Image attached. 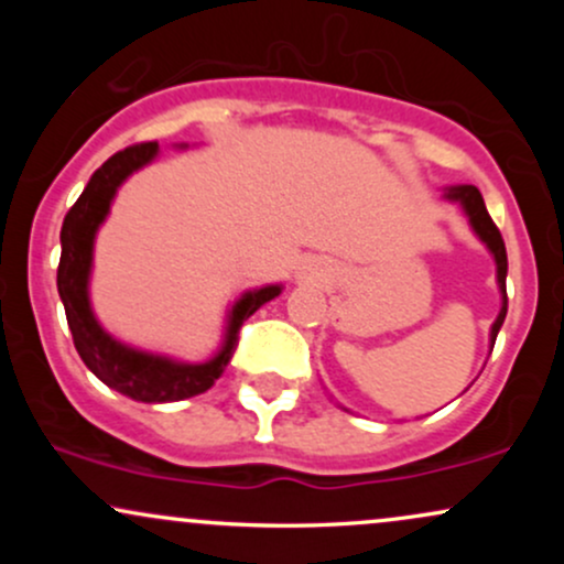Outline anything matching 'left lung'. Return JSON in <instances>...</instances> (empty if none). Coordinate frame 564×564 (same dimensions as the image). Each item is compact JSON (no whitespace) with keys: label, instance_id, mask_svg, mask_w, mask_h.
Instances as JSON below:
<instances>
[{"label":"left lung","instance_id":"1","mask_svg":"<svg viewBox=\"0 0 564 564\" xmlns=\"http://www.w3.org/2000/svg\"><path fill=\"white\" fill-rule=\"evenodd\" d=\"M443 196L448 200H456V204H462L464 215L469 219V228L475 230V236L485 243V249L490 251V257H494L496 262V281H498V291H501V310H498L494 326H490V349H494L496 336L501 332L503 318H507V246H503L501 232H498L496 223L490 219L488 209H485L482 193L477 191L475 185H451L445 187Z\"/></svg>","mask_w":564,"mask_h":564}]
</instances>
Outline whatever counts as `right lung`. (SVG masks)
Returning <instances> with one entry per match:
<instances>
[{
    "instance_id": "obj_1",
    "label": "right lung",
    "mask_w": 564,
    "mask_h": 564,
    "mask_svg": "<svg viewBox=\"0 0 564 564\" xmlns=\"http://www.w3.org/2000/svg\"><path fill=\"white\" fill-rule=\"evenodd\" d=\"M180 148L187 145L183 142ZM156 156L159 142H142V145L119 151L89 177L79 200L70 206L63 219L61 264H57V294L66 307L76 352L102 384L138 400V403H174V400H185L209 390L223 377L232 352H236L243 321H249L262 304L275 300L283 291L281 283L243 291L225 315L223 345L209 360H200V364H187V360L170 358V355L132 347L102 328L93 302H89L97 230L106 223L116 193L127 183V177H132Z\"/></svg>"
}]
</instances>
